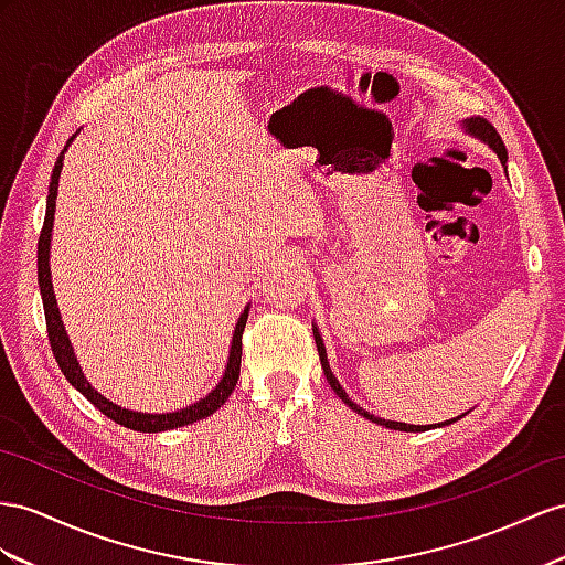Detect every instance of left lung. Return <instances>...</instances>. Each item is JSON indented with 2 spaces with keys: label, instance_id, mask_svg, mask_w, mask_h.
<instances>
[{
  "label": "left lung",
  "instance_id": "8db88e82",
  "mask_svg": "<svg viewBox=\"0 0 565 565\" xmlns=\"http://www.w3.org/2000/svg\"><path fill=\"white\" fill-rule=\"evenodd\" d=\"M462 126L468 128V134H472V136H477V138H482L491 150H494L497 154H499V159H501V164H505V145H503V140H501V136L497 134V128L491 126L487 119H480V117H475V119H466L462 121ZM315 343H317V353H320V360H322V370H324V377H327V382L331 384V388H334L337 392V396L345 403V406H351L355 413H360L363 417H367V420H372V423H377V425H382V427H388V429H401V431H423V429H427V427H423V425H406V423H392V420H382V417H377V415H370L367 411H363L358 406V403H353L351 398H349V394L343 392L341 388V384H339V380L334 377V372H331V367H329V363H327V351H324V343H322V337L317 334L315 331ZM451 423H456V417L454 420H446L444 425H451Z\"/></svg>",
  "mask_w": 565,
  "mask_h": 565
}]
</instances>
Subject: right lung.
Here are the masks:
<instances>
[{
  "instance_id": "add662e5",
  "label": "right lung",
  "mask_w": 565,
  "mask_h": 565,
  "mask_svg": "<svg viewBox=\"0 0 565 565\" xmlns=\"http://www.w3.org/2000/svg\"><path fill=\"white\" fill-rule=\"evenodd\" d=\"M71 140H74V138H71ZM62 162H64V152L60 154V159H56L54 171H52L45 224H42L40 238H38V284H40V294H42V308H45V322H47L50 345H52V353L56 358V363H60V367L64 372V377L71 384H74L78 392L85 398H88L99 413H105L109 420H114L117 425H124L128 429H136V431H164V429H173V427H183V425H193L198 420H205V417H210L212 413H216V411L224 406L226 398L231 396V392H234V388H236L238 374H241V353H243L241 339H243L245 322H248V310H243L241 320L236 324V334H234V343H231L228 363H226V372H224L222 382L216 384V388H214L212 394H207L205 398H200L198 403H193V406H188V408L177 411V413L150 415V413H136V411L119 408L117 403H111L103 394H97L95 388L90 386V382L83 377V372L78 367V360H76L74 351H71V343H68V337H66L64 324H62L60 308H56V298H54V291H52V279H50V238H52L54 200H56V185H60Z\"/></svg>"
}]
</instances>
